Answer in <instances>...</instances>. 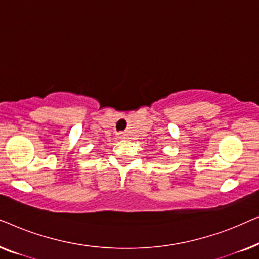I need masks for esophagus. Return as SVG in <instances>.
<instances>
[{
  "label": "esophagus",
  "mask_w": 259,
  "mask_h": 259,
  "mask_svg": "<svg viewBox=\"0 0 259 259\" xmlns=\"http://www.w3.org/2000/svg\"><path fill=\"white\" fill-rule=\"evenodd\" d=\"M118 138H120V139H126L127 133L126 132H120V133H118Z\"/></svg>",
  "instance_id": "34e87169"
}]
</instances>
